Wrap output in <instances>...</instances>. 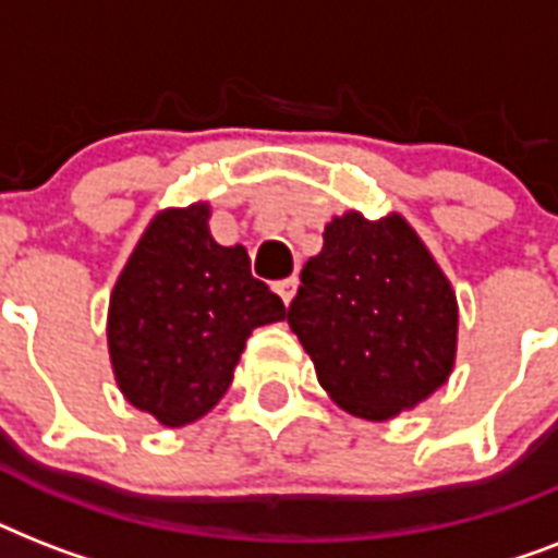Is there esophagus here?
<instances>
[{"label": "esophagus", "mask_w": 558, "mask_h": 558, "mask_svg": "<svg viewBox=\"0 0 558 558\" xmlns=\"http://www.w3.org/2000/svg\"><path fill=\"white\" fill-rule=\"evenodd\" d=\"M275 289H278V295L283 298V304H289V301H292V298H295V292H298V278L292 275V278L278 280V283H275Z\"/></svg>", "instance_id": "34e87169"}]
</instances>
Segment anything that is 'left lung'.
I'll use <instances>...</instances> for the list:
<instances>
[{"mask_svg": "<svg viewBox=\"0 0 558 558\" xmlns=\"http://www.w3.org/2000/svg\"><path fill=\"white\" fill-rule=\"evenodd\" d=\"M289 327L344 411L388 420L449 379L458 301L405 219L350 210L306 260Z\"/></svg>", "mask_w": 558, "mask_h": 558, "instance_id": "1", "label": "left lung"}]
</instances>
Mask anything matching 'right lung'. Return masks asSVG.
I'll use <instances>...</instances> for the list:
<instances>
[{
    "label": "right lung",
    "mask_w": 558,
    "mask_h": 558,
    "mask_svg": "<svg viewBox=\"0 0 558 558\" xmlns=\"http://www.w3.org/2000/svg\"><path fill=\"white\" fill-rule=\"evenodd\" d=\"M283 318L243 245L210 236L208 205L161 210L109 298L118 388L161 425L193 423L222 399L254 327Z\"/></svg>",
    "instance_id": "obj_1"
}]
</instances>
